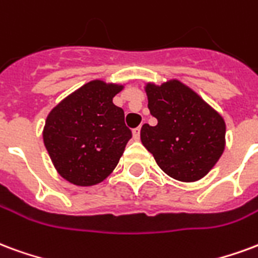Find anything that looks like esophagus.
I'll return each instance as SVG.
<instances>
[{"label":"esophagus","instance_id":"esophagus-1","mask_svg":"<svg viewBox=\"0 0 258 258\" xmlns=\"http://www.w3.org/2000/svg\"><path fill=\"white\" fill-rule=\"evenodd\" d=\"M133 137H134L135 141H138L139 137H141V127H137V128L133 130Z\"/></svg>","mask_w":258,"mask_h":258}]
</instances>
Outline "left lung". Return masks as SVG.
<instances>
[{
    "label": "left lung",
    "mask_w": 258,
    "mask_h": 258,
    "mask_svg": "<svg viewBox=\"0 0 258 258\" xmlns=\"http://www.w3.org/2000/svg\"><path fill=\"white\" fill-rule=\"evenodd\" d=\"M150 114L156 125L144 124L141 141L164 172L180 182L207 175L226 148V123L220 114L182 82L148 83Z\"/></svg>",
    "instance_id": "obj_1"
}]
</instances>
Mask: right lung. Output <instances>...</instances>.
<instances>
[{
	"instance_id": "obj_1",
	"label": "right lung",
	"mask_w": 258,
	"mask_h": 258,
	"mask_svg": "<svg viewBox=\"0 0 258 258\" xmlns=\"http://www.w3.org/2000/svg\"><path fill=\"white\" fill-rule=\"evenodd\" d=\"M123 85L91 81L47 114L43 144L57 172L76 186H94L109 176L133 134L124 110L113 104Z\"/></svg>"
}]
</instances>
